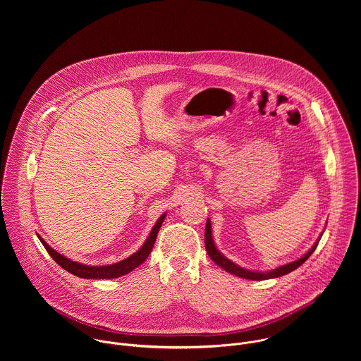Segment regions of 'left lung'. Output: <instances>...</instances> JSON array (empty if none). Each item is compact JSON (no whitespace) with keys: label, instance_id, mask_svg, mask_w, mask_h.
Here are the masks:
<instances>
[{"label":"left lung","instance_id":"8db88e82","mask_svg":"<svg viewBox=\"0 0 361 361\" xmlns=\"http://www.w3.org/2000/svg\"><path fill=\"white\" fill-rule=\"evenodd\" d=\"M322 233L319 235V238L317 239V242L314 243V246L310 249L309 252L303 256V257L298 258L296 261H292V262H288L285 265H281L275 269H271V271H252V269H246L238 264H235L232 259H229L228 257H225L215 246L214 243V239H212V232H211V222H209V218H207L206 224V232H204V243H206V250L208 253L209 258L216 264L219 265L221 268H224L225 271L239 276V278H245V279H252V281H264V279H272V278H279L282 275H286L292 271H295L296 268H299L307 258L314 253V250L317 249V245L321 239Z\"/></svg>","mask_w":361,"mask_h":361}]
</instances>
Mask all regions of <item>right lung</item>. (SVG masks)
Returning a JSON list of instances; mask_svg holds the SVG:
<instances>
[{"label":"right lung","instance_id":"right-lung-1","mask_svg":"<svg viewBox=\"0 0 361 361\" xmlns=\"http://www.w3.org/2000/svg\"><path fill=\"white\" fill-rule=\"evenodd\" d=\"M165 216H166V212H164L157 219L149 238L146 239L143 246L136 253H133L132 256H129V257L125 258L119 262L109 264V265H100V267L99 265H86V264H80L78 261H72L71 258L59 255L56 250L50 247L47 245V242L40 235H37V236H39L40 242L43 243V246L46 247V250L49 252V255L51 256L52 259L58 265H61L63 269H66L68 272H71V274H73L79 278H85V279H111V278H118V276H122V275H126V274L132 272L135 268H137L140 264H143L146 261V258L149 257V255L153 250L158 231H159Z\"/></svg>","mask_w":361,"mask_h":361}]
</instances>
